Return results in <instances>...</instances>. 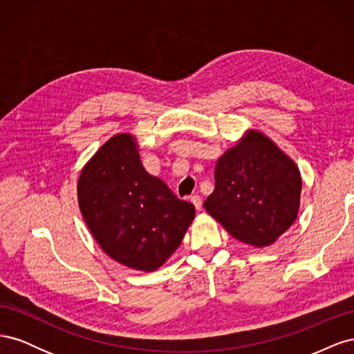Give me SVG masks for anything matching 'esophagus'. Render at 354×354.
Instances as JSON below:
<instances>
[{"instance_id":"obj_1","label":"esophagus","mask_w":354,"mask_h":354,"mask_svg":"<svg viewBox=\"0 0 354 354\" xmlns=\"http://www.w3.org/2000/svg\"><path fill=\"white\" fill-rule=\"evenodd\" d=\"M190 202L194 203L195 208H196L198 211L202 208V198H201L199 195H194V196H190Z\"/></svg>"}]
</instances>
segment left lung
<instances>
[{
	"label": "left lung",
	"mask_w": 354,
	"mask_h": 354,
	"mask_svg": "<svg viewBox=\"0 0 354 354\" xmlns=\"http://www.w3.org/2000/svg\"><path fill=\"white\" fill-rule=\"evenodd\" d=\"M216 189L203 207L234 239L273 243L295 221L301 176L269 137L250 131L216 165Z\"/></svg>",
	"instance_id": "obj_1"
}]
</instances>
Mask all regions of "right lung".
<instances>
[{"instance_id":"right-lung-1","label":"right lung","mask_w":354,"mask_h":354,"mask_svg":"<svg viewBox=\"0 0 354 354\" xmlns=\"http://www.w3.org/2000/svg\"><path fill=\"white\" fill-rule=\"evenodd\" d=\"M78 203L102 250L143 272L167 261L195 217L194 203L145 169L130 134L112 137L84 167Z\"/></svg>"}]
</instances>
